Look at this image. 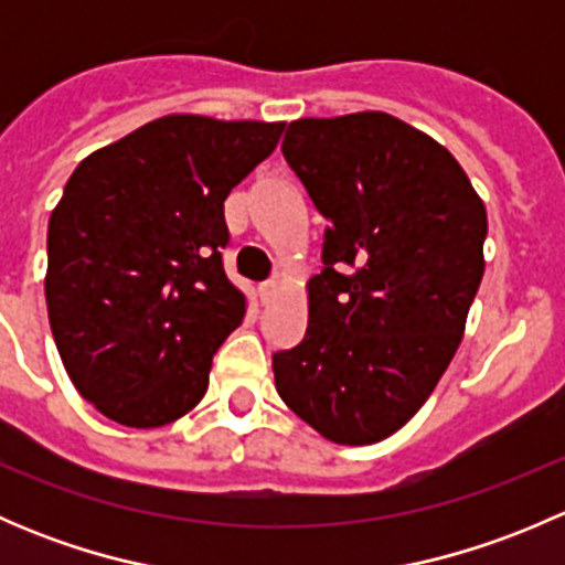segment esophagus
Segmentation results:
<instances>
[{
  "label": "esophagus",
  "mask_w": 565,
  "mask_h": 565,
  "mask_svg": "<svg viewBox=\"0 0 565 565\" xmlns=\"http://www.w3.org/2000/svg\"><path fill=\"white\" fill-rule=\"evenodd\" d=\"M276 292H278V284L276 281L259 284V300H262V303H270V300L276 298Z\"/></svg>",
  "instance_id": "1"
}]
</instances>
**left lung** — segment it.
I'll return each mask as SVG.
<instances>
[{
  "label": "left lung",
  "mask_w": 565,
  "mask_h": 565,
  "mask_svg": "<svg viewBox=\"0 0 565 565\" xmlns=\"http://www.w3.org/2000/svg\"><path fill=\"white\" fill-rule=\"evenodd\" d=\"M281 152L328 230L303 341L273 355L276 391L328 440L380 443L457 352L487 210L446 147L385 111L295 119Z\"/></svg>",
  "instance_id": "1"
}]
</instances>
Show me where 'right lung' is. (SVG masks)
<instances>
[{
	"instance_id": "1",
	"label": "right lung",
	"mask_w": 565,
	"mask_h": 565,
	"mask_svg": "<svg viewBox=\"0 0 565 565\" xmlns=\"http://www.w3.org/2000/svg\"><path fill=\"white\" fill-rule=\"evenodd\" d=\"M281 134L169 114L71 174L49 221L45 306L67 377L106 418L156 429L202 402L246 315L221 262L224 202Z\"/></svg>"
}]
</instances>
